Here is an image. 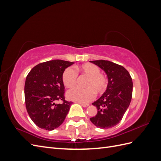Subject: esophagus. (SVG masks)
<instances>
[{"mask_svg": "<svg viewBox=\"0 0 161 161\" xmlns=\"http://www.w3.org/2000/svg\"><path fill=\"white\" fill-rule=\"evenodd\" d=\"M78 103H79L82 107H85V108H86V107L89 105V104H88V103H79V102H78Z\"/></svg>", "mask_w": 161, "mask_h": 161, "instance_id": "esophagus-1", "label": "esophagus"}]
</instances>
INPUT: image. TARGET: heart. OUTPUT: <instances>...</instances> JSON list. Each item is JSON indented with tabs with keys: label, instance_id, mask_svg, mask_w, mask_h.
Listing matches in <instances>:
<instances>
[{
	"label": "heart",
	"instance_id": "1",
	"mask_svg": "<svg viewBox=\"0 0 161 161\" xmlns=\"http://www.w3.org/2000/svg\"><path fill=\"white\" fill-rule=\"evenodd\" d=\"M77 71L88 76L85 86L86 89L76 87L68 91L67 96L71 100L86 103L93 99L95 97V91L98 93L103 92L107 87L106 76L100 73L99 68L91 63L82 64L76 67ZM77 73L72 67H69L63 72L62 82L67 88H71L76 83Z\"/></svg>",
	"mask_w": 161,
	"mask_h": 161
}]
</instances>
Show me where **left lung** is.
<instances>
[{"label": "left lung", "mask_w": 161, "mask_h": 161, "mask_svg": "<svg viewBox=\"0 0 161 161\" xmlns=\"http://www.w3.org/2000/svg\"><path fill=\"white\" fill-rule=\"evenodd\" d=\"M90 62L103 70L108 78L105 92L92 103L97 113L90 120L97 128H110L119 123L128 108L132 97V79L122 66L103 60Z\"/></svg>", "instance_id": "1"}]
</instances>
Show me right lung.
<instances>
[{"instance_id":"right-lung-1","label":"right lung","mask_w":161,"mask_h":161,"mask_svg":"<svg viewBox=\"0 0 161 161\" xmlns=\"http://www.w3.org/2000/svg\"><path fill=\"white\" fill-rule=\"evenodd\" d=\"M75 62L53 60L34 66L25 83V99L27 113L39 128L53 130L64 121L72 101L64 97L62 75ZM57 100L63 103L56 104Z\"/></svg>"}]
</instances>
